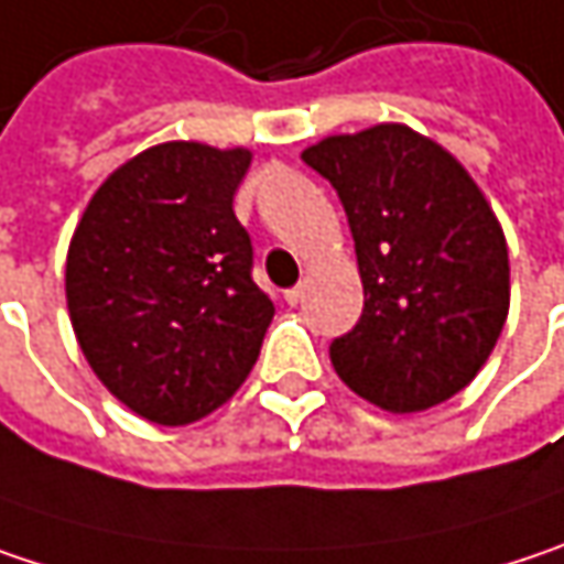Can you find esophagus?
<instances>
[{
	"mask_svg": "<svg viewBox=\"0 0 564 564\" xmlns=\"http://www.w3.org/2000/svg\"><path fill=\"white\" fill-rule=\"evenodd\" d=\"M304 295H307V285H295V289H289V292H285V302L289 304H302L304 302Z\"/></svg>",
	"mask_w": 564,
	"mask_h": 564,
	"instance_id": "obj_1",
	"label": "esophagus"
}]
</instances>
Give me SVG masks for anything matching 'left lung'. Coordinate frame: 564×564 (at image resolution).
<instances>
[{
	"label": "left lung",
	"instance_id": "obj_1",
	"mask_svg": "<svg viewBox=\"0 0 564 564\" xmlns=\"http://www.w3.org/2000/svg\"><path fill=\"white\" fill-rule=\"evenodd\" d=\"M302 160L337 188L362 279V317L334 340L349 391L388 414L449 401L488 362L510 311L503 227L463 163L384 121L330 134Z\"/></svg>",
	"mask_w": 564,
	"mask_h": 564
}]
</instances>
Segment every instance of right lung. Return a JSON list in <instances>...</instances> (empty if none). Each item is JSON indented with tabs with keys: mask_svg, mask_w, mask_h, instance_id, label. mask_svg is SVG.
<instances>
[{
	"mask_svg": "<svg viewBox=\"0 0 564 564\" xmlns=\"http://www.w3.org/2000/svg\"><path fill=\"white\" fill-rule=\"evenodd\" d=\"M247 147L166 141L93 192L66 250V311L99 382L138 417L185 426L257 366L275 307L234 215Z\"/></svg>",
	"mask_w": 564,
	"mask_h": 564,
	"instance_id": "add662e5",
	"label": "right lung"
}]
</instances>
